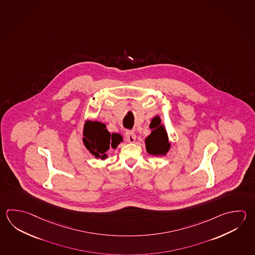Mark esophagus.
Wrapping results in <instances>:
<instances>
[{
    "label": "esophagus",
    "instance_id": "esophagus-1",
    "mask_svg": "<svg viewBox=\"0 0 255 255\" xmlns=\"http://www.w3.org/2000/svg\"><path fill=\"white\" fill-rule=\"evenodd\" d=\"M125 137H126V140L130 143L134 142L136 139V134L133 130H127L125 133Z\"/></svg>",
    "mask_w": 255,
    "mask_h": 255
}]
</instances>
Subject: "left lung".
Returning <instances> with one entry per match:
<instances>
[{"label":"left lung","instance_id":"obj_1","mask_svg":"<svg viewBox=\"0 0 255 255\" xmlns=\"http://www.w3.org/2000/svg\"><path fill=\"white\" fill-rule=\"evenodd\" d=\"M150 134L145 139V147L148 153L153 156H166L171 143L168 140V132L161 124L159 116H155L149 124Z\"/></svg>","mask_w":255,"mask_h":255}]
</instances>
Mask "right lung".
<instances>
[{
  "instance_id": "right-lung-1",
  "label": "right lung",
  "mask_w": 255,
  "mask_h": 255,
  "mask_svg": "<svg viewBox=\"0 0 255 255\" xmlns=\"http://www.w3.org/2000/svg\"><path fill=\"white\" fill-rule=\"evenodd\" d=\"M106 127L105 124L97 121H86L84 125L83 144L96 159H107V150L110 148L116 149L123 141L122 135L116 132L111 134Z\"/></svg>"
}]
</instances>
